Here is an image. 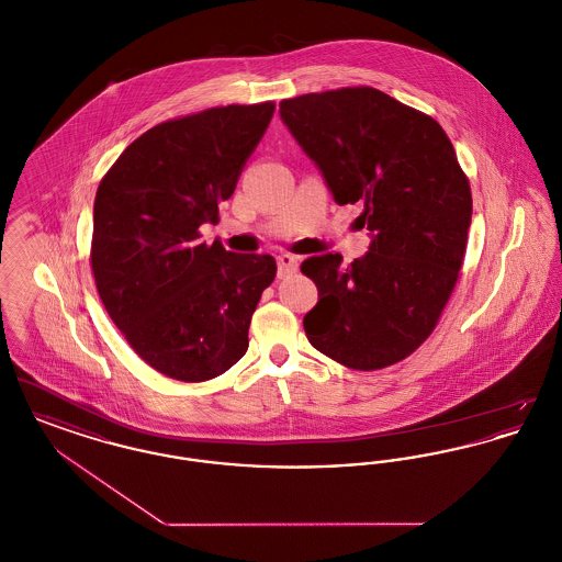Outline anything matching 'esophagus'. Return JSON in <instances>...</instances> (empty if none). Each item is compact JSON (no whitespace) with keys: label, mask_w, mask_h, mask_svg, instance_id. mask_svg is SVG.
<instances>
[{"label":"esophagus","mask_w":562,"mask_h":562,"mask_svg":"<svg viewBox=\"0 0 562 562\" xmlns=\"http://www.w3.org/2000/svg\"><path fill=\"white\" fill-rule=\"evenodd\" d=\"M299 269V259L294 255H280L278 257V276L286 278Z\"/></svg>","instance_id":"34e87169"}]
</instances>
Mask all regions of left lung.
Wrapping results in <instances>:
<instances>
[{
  "mask_svg": "<svg viewBox=\"0 0 562 562\" xmlns=\"http://www.w3.org/2000/svg\"><path fill=\"white\" fill-rule=\"evenodd\" d=\"M280 115L337 204L360 202L373 232L349 266L339 252L301 263L318 286L305 335L353 371L392 367L431 335L463 266L472 191L453 143L431 115L371 86L284 99Z\"/></svg>",
  "mask_w": 562,
  "mask_h": 562,
  "instance_id": "left-lung-1",
  "label": "left lung"
}]
</instances>
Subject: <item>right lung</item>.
Returning a JSON list of instances; mask_svg holds the SVG:
<instances>
[{
  "instance_id": "obj_1",
  "label": "right lung",
  "mask_w": 562,
  "mask_h": 562,
  "mask_svg": "<svg viewBox=\"0 0 562 562\" xmlns=\"http://www.w3.org/2000/svg\"><path fill=\"white\" fill-rule=\"evenodd\" d=\"M276 103L204 109L133 140L94 198L90 266L109 318L151 369L200 383L248 349V326L276 278L271 255L200 240L218 223Z\"/></svg>"
}]
</instances>
